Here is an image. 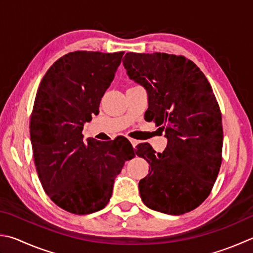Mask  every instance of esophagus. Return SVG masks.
Here are the masks:
<instances>
[{"instance_id":"esophagus-1","label":"esophagus","mask_w":253,"mask_h":253,"mask_svg":"<svg viewBox=\"0 0 253 253\" xmlns=\"http://www.w3.org/2000/svg\"><path fill=\"white\" fill-rule=\"evenodd\" d=\"M128 141L131 142V144H132V146H133V147H135L137 144H139V141H137V140H134V139H132V137H128Z\"/></svg>"}]
</instances>
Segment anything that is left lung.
Listing matches in <instances>:
<instances>
[{"instance_id":"8db88e82","label":"left lung","mask_w":253,"mask_h":253,"mask_svg":"<svg viewBox=\"0 0 253 253\" xmlns=\"http://www.w3.org/2000/svg\"><path fill=\"white\" fill-rule=\"evenodd\" d=\"M123 59L128 77L147 91L145 116L168 137L163 153L149 143L135 151L150 164L139 183L141 198L153 211L183 215L209 196L220 169V108L206 76L184 56L126 52Z\"/></svg>"}]
</instances>
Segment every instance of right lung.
Segmentation results:
<instances>
[{
    "instance_id": "obj_1",
    "label": "right lung",
    "mask_w": 253,
    "mask_h": 253,
    "mask_svg": "<svg viewBox=\"0 0 253 253\" xmlns=\"http://www.w3.org/2000/svg\"><path fill=\"white\" fill-rule=\"evenodd\" d=\"M123 54L68 52L50 66L37 90L30 133L38 177L51 201L76 215L106 207L114 178L135 156L126 137L83 140L84 123L99 113Z\"/></svg>"
}]
</instances>
